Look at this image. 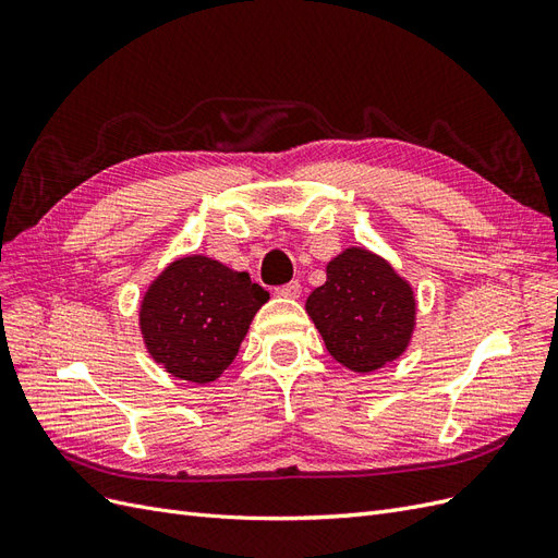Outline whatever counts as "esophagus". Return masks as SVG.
Here are the masks:
<instances>
[{"mask_svg":"<svg viewBox=\"0 0 558 558\" xmlns=\"http://www.w3.org/2000/svg\"><path fill=\"white\" fill-rule=\"evenodd\" d=\"M275 293H277V295H281V298H300V293H302V286H300L298 281H291V283L277 286Z\"/></svg>","mask_w":558,"mask_h":558,"instance_id":"obj_1","label":"esophagus"}]
</instances>
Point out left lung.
I'll return each mask as SVG.
<instances>
[{"instance_id": "8db88e82", "label": "left lung", "mask_w": 558, "mask_h": 558, "mask_svg": "<svg viewBox=\"0 0 558 558\" xmlns=\"http://www.w3.org/2000/svg\"><path fill=\"white\" fill-rule=\"evenodd\" d=\"M307 314L330 356L353 373H373L408 349L416 300L412 286L377 253L351 246L326 267Z\"/></svg>"}]
</instances>
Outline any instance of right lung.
Here are the masks:
<instances>
[{"mask_svg": "<svg viewBox=\"0 0 558 558\" xmlns=\"http://www.w3.org/2000/svg\"><path fill=\"white\" fill-rule=\"evenodd\" d=\"M269 300L246 272L207 256L174 260L140 310L144 344L167 373L209 384L234 361L253 316Z\"/></svg>", "mask_w": 558, "mask_h": 558, "instance_id": "right-lung-1", "label": "right lung"}]
</instances>
